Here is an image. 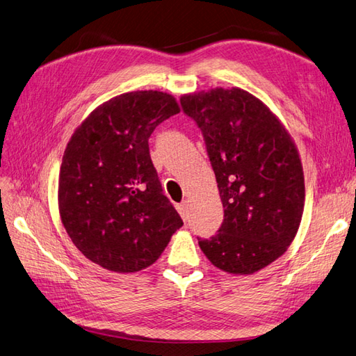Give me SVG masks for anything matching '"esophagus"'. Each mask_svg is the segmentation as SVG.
Wrapping results in <instances>:
<instances>
[{"mask_svg":"<svg viewBox=\"0 0 356 356\" xmlns=\"http://www.w3.org/2000/svg\"><path fill=\"white\" fill-rule=\"evenodd\" d=\"M176 208H177V211L180 213V217L184 218V220H188V217H189V204H188V202L179 203Z\"/></svg>","mask_w":356,"mask_h":356,"instance_id":"34e87169","label":"esophagus"}]
</instances>
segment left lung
I'll return each mask as SVG.
<instances>
[{"mask_svg":"<svg viewBox=\"0 0 356 356\" xmlns=\"http://www.w3.org/2000/svg\"><path fill=\"white\" fill-rule=\"evenodd\" d=\"M206 144L225 220L198 245L213 266L252 275L282 256L300 226L302 162L276 115L244 89H211L180 98Z\"/></svg>","mask_w":356,"mask_h":356,"instance_id":"1","label":"left lung"}]
</instances>
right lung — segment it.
<instances>
[{
  "label": "right lung",
  "instance_id": "add662e5",
  "mask_svg": "<svg viewBox=\"0 0 356 356\" xmlns=\"http://www.w3.org/2000/svg\"><path fill=\"white\" fill-rule=\"evenodd\" d=\"M159 90L121 94L74 131L59 175V212L74 245L115 273L150 267L184 226L162 193L148 138L179 113Z\"/></svg>",
  "mask_w": 356,
  "mask_h": 356
}]
</instances>
